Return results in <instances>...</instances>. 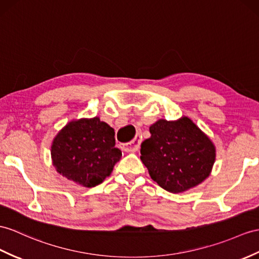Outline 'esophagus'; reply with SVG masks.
Returning <instances> with one entry per match:
<instances>
[{
    "mask_svg": "<svg viewBox=\"0 0 259 259\" xmlns=\"http://www.w3.org/2000/svg\"><path fill=\"white\" fill-rule=\"evenodd\" d=\"M142 142V136L137 135L133 141H131L130 143L126 144H119V147H121L122 150L127 151V153H131V151H137L140 149V145Z\"/></svg>",
    "mask_w": 259,
    "mask_h": 259,
    "instance_id": "esophagus-1",
    "label": "esophagus"
}]
</instances>
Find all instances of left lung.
<instances>
[{"label": "left lung", "mask_w": 259, "mask_h": 259, "mask_svg": "<svg viewBox=\"0 0 259 259\" xmlns=\"http://www.w3.org/2000/svg\"><path fill=\"white\" fill-rule=\"evenodd\" d=\"M149 132L151 136L141 145V159L162 189L184 192L209 177L215 146L190 118L159 119Z\"/></svg>", "instance_id": "1"}]
</instances>
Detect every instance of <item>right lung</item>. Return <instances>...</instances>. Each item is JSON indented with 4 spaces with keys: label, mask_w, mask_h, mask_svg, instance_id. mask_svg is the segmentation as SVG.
Masks as SVG:
<instances>
[{
    "label": "right lung",
    "mask_w": 259,
    "mask_h": 259,
    "mask_svg": "<svg viewBox=\"0 0 259 259\" xmlns=\"http://www.w3.org/2000/svg\"><path fill=\"white\" fill-rule=\"evenodd\" d=\"M114 135V130L98 116L69 122L53 141L56 170L87 188L102 184L122 156Z\"/></svg>",
    "instance_id": "right-lung-1"
}]
</instances>
